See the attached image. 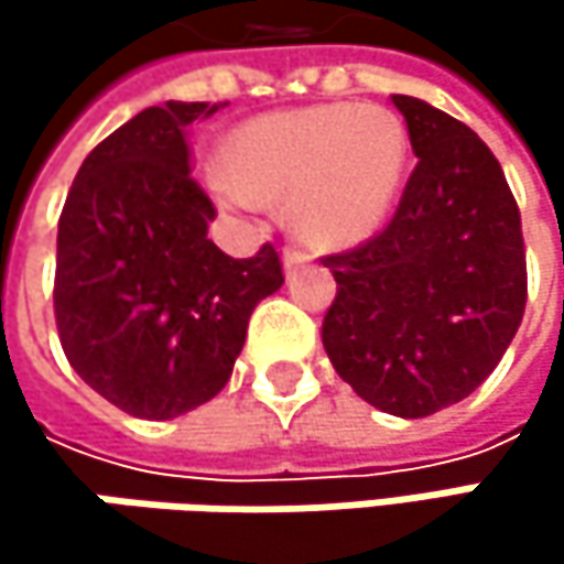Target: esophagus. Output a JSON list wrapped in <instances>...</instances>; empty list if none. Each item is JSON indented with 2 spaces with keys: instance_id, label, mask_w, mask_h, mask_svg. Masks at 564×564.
<instances>
[{
  "instance_id": "obj_1",
  "label": "esophagus",
  "mask_w": 564,
  "mask_h": 564,
  "mask_svg": "<svg viewBox=\"0 0 564 564\" xmlns=\"http://www.w3.org/2000/svg\"><path fill=\"white\" fill-rule=\"evenodd\" d=\"M303 264H310V254H306V251H300V248H283V268H286V271H296V268H303Z\"/></svg>"
}]
</instances>
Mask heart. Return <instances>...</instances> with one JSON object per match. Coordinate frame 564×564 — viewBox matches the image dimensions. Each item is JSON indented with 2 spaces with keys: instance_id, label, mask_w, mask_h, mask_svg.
I'll return each instance as SVG.
<instances>
[{
  "instance_id": "1",
  "label": "heart",
  "mask_w": 564,
  "mask_h": 564,
  "mask_svg": "<svg viewBox=\"0 0 564 564\" xmlns=\"http://www.w3.org/2000/svg\"><path fill=\"white\" fill-rule=\"evenodd\" d=\"M215 198L238 212L290 205L293 228L319 248L372 238L389 218L408 166V133L386 107L316 104L261 113L225 140Z\"/></svg>"
}]
</instances>
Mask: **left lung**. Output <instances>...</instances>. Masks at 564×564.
<instances>
[{
    "label": "left lung",
    "instance_id": "obj_1",
    "mask_svg": "<svg viewBox=\"0 0 564 564\" xmlns=\"http://www.w3.org/2000/svg\"><path fill=\"white\" fill-rule=\"evenodd\" d=\"M417 166L389 228L329 254L323 349L352 392L427 417L474 392L525 310L522 221L490 147L451 113L392 94Z\"/></svg>",
    "mask_w": 564,
    "mask_h": 564
}]
</instances>
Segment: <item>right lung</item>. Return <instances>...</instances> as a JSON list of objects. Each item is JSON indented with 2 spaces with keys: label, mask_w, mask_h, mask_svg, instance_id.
Wrapping results in <instances>:
<instances>
[{
  "label": "right lung",
  "mask_w": 564,
  "mask_h": 564,
  "mask_svg": "<svg viewBox=\"0 0 564 564\" xmlns=\"http://www.w3.org/2000/svg\"><path fill=\"white\" fill-rule=\"evenodd\" d=\"M221 104L147 107L90 150L57 221L55 319L70 369L133 417L170 421L225 389L254 306L281 290L274 245L235 261L188 175V127Z\"/></svg>",
  "instance_id": "add662e5"
}]
</instances>
